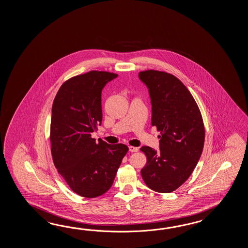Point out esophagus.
<instances>
[{
	"label": "esophagus",
	"instance_id": "34e87169",
	"mask_svg": "<svg viewBox=\"0 0 248 248\" xmlns=\"http://www.w3.org/2000/svg\"><path fill=\"white\" fill-rule=\"evenodd\" d=\"M128 150H129V152H131V153H137V152H138V148L134 147V146H129Z\"/></svg>",
	"mask_w": 248,
	"mask_h": 248
}]
</instances>
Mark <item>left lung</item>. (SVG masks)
I'll return each mask as SVG.
<instances>
[{
	"label": "left lung",
	"instance_id": "8db88e82",
	"mask_svg": "<svg viewBox=\"0 0 248 248\" xmlns=\"http://www.w3.org/2000/svg\"><path fill=\"white\" fill-rule=\"evenodd\" d=\"M152 104V125L160 135L159 150L142 146L147 163L142 179L152 190L169 193L183 185L200 160L205 142L201 111L185 84L172 74L141 72Z\"/></svg>",
	"mask_w": 248,
	"mask_h": 248
}]
</instances>
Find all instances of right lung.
Segmentation results:
<instances>
[{
	"instance_id": "add662e5",
	"label": "right lung",
	"mask_w": 248,
	"mask_h": 248,
	"mask_svg": "<svg viewBox=\"0 0 248 248\" xmlns=\"http://www.w3.org/2000/svg\"><path fill=\"white\" fill-rule=\"evenodd\" d=\"M118 74L91 71L66 80L54 99L50 125L53 161L69 187L85 198L113 184L128 147L91 137L102 124V90Z\"/></svg>"
}]
</instances>
